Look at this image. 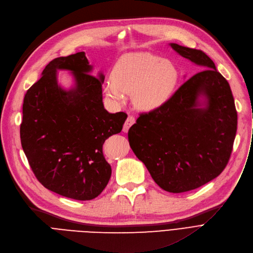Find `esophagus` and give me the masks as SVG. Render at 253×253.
<instances>
[{
    "label": "esophagus",
    "mask_w": 253,
    "mask_h": 253,
    "mask_svg": "<svg viewBox=\"0 0 253 253\" xmlns=\"http://www.w3.org/2000/svg\"><path fill=\"white\" fill-rule=\"evenodd\" d=\"M133 124H135V118H133L132 116H128L127 120L126 121V123H125V125H124L123 130H124L125 132H127L128 129H129V127H130Z\"/></svg>",
    "instance_id": "esophagus-1"
}]
</instances>
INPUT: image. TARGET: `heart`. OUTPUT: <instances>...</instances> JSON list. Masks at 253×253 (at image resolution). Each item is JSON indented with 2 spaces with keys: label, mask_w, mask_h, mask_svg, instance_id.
<instances>
[{
  "label": "heart",
  "mask_w": 253,
  "mask_h": 253,
  "mask_svg": "<svg viewBox=\"0 0 253 253\" xmlns=\"http://www.w3.org/2000/svg\"><path fill=\"white\" fill-rule=\"evenodd\" d=\"M179 80V69L169 60L151 53H135L117 61L113 76L104 83V91L114 104L124 103L126 92H131L136 107L151 111L169 101Z\"/></svg>",
  "instance_id": "heart-1"
}]
</instances>
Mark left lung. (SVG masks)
<instances>
[{
    "mask_svg": "<svg viewBox=\"0 0 253 253\" xmlns=\"http://www.w3.org/2000/svg\"><path fill=\"white\" fill-rule=\"evenodd\" d=\"M169 46L204 70L165 105L140 114L128 129V142L161 189L183 193L215 179L228 165L237 111L229 83L209 56L177 43Z\"/></svg>",
    "mask_w": 253,
    "mask_h": 253,
    "instance_id": "1",
    "label": "left lung"
}]
</instances>
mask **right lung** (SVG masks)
I'll return each mask as SVG.
<instances>
[{
    "instance_id": "add662e5",
    "label": "right lung",
    "mask_w": 253,
    "mask_h": 253,
    "mask_svg": "<svg viewBox=\"0 0 253 253\" xmlns=\"http://www.w3.org/2000/svg\"><path fill=\"white\" fill-rule=\"evenodd\" d=\"M72 73L74 84L57 83V70ZM84 52L59 57L28 88L22 107V149L39 182L57 194L91 200L101 194L111 176L102 147L121 132L127 115L109 113L103 105L104 74L91 72Z\"/></svg>"
}]
</instances>
